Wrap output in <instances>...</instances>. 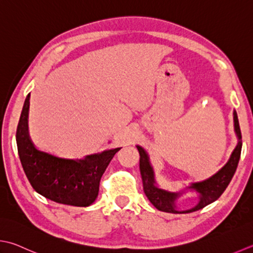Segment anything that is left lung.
Here are the masks:
<instances>
[{
	"instance_id": "obj_1",
	"label": "left lung",
	"mask_w": 253,
	"mask_h": 253,
	"mask_svg": "<svg viewBox=\"0 0 253 253\" xmlns=\"http://www.w3.org/2000/svg\"><path fill=\"white\" fill-rule=\"evenodd\" d=\"M234 123L236 135L238 137V143H237L235 150L232 151L230 159L218 172L215 173L214 175H211L209 179H206L204 181L192 183V184L187 187V189L195 191L197 194H199L200 201L194 207H192V209L186 211H177V207L175 205L176 200L182 195V192H169L167 190L160 189V187H158L156 185L155 174H153V170L149 162L148 153L145 151L143 148H141L140 146H137V149L139 151L140 155L139 168L142 179L143 192H145L148 200L150 201L151 204L155 206L157 210L166 212H173V214H186V212L199 211L203 209V207L211 204V203L215 202L217 199H219V196L224 193L226 187L228 186L230 183L232 176L235 174L241 155V131L238 122V116H237L236 111L234 112Z\"/></svg>"
}]
</instances>
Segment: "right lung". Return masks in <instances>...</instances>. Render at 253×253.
I'll list each match as a JSON object with an SVG mask.
<instances>
[{
  "label": "right lung",
  "mask_w": 253,
  "mask_h": 253,
  "mask_svg": "<svg viewBox=\"0 0 253 253\" xmlns=\"http://www.w3.org/2000/svg\"><path fill=\"white\" fill-rule=\"evenodd\" d=\"M28 94L19 118L16 142L25 174L39 194L60 204L86 207L96 200L100 181L121 148L72 160L38 150L28 135Z\"/></svg>",
  "instance_id": "right-lung-1"
}]
</instances>
